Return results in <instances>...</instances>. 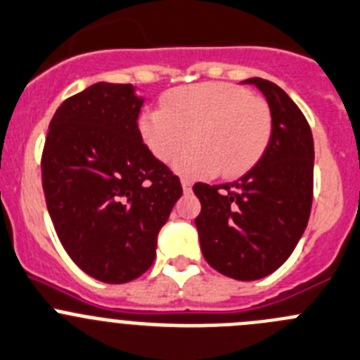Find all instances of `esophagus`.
I'll use <instances>...</instances> for the list:
<instances>
[{
    "mask_svg": "<svg viewBox=\"0 0 360 360\" xmlns=\"http://www.w3.org/2000/svg\"><path fill=\"white\" fill-rule=\"evenodd\" d=\"M182 189L184 193H191L193 191V182H191L189 178H182Z\"/></svg>",
    "mask_w": 360,
    "mask_h": 360,
    "instance_id": "obj_1",
    "label": "esophagus"
}]
</instances>
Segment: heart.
I'll list each match as a JSON object with an SVG mask.
<instances>
[{"label": "heart", "mask_w": 360, "mask_h": 360, "mask_svg": "<svg viewBox=\"0 0 360 360\" xmlns=\"http://www.w3.org/2000/svg\"><path fill=\"white\" fill-rule=\"evenodd\" d=\"M139 134L150 152L187 176H240L251 169L272 136V116L263 98L231 83L174 88L160 109L139 116Z\"/></svg>", "instance_id": "b5f03b06"}]
</instances>
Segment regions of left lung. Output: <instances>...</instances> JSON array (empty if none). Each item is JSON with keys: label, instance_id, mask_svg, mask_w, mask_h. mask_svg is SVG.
Wrapping results in <instances>:
<instances>
[{"label": "left lung", "instance_id": "1", "mask_svg": "<svg viewBox=\"0 0 360 360\" xmlns=\"http://www.w3.org/2000/svg\"><path fill=\"white\" fill-rule=\"evenodd\" d=\"M255 84L270 108L272 136L262 159L237 182L193 187L201 252L217 272L256 281L279 269L306 229L313 203L314 145L309 123L283 88Z\"/></svg>", "mask_w": 360, "mask_h": 360}]
</instances>
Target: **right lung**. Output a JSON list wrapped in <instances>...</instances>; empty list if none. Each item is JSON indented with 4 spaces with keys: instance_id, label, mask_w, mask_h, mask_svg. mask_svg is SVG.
<instances>
[{
    "instance_id": "add662e5",
    "label": "right lung",
    "mask_w": 360,
    "mask_h": 360,
    "mask_svg": "<svg viewBox=\"0 0 360 360\" xmlns=\"http://www.w3.org/2000/svg\"><path fill=\"white\" fill-rule=\"evenodd\" d=\"M145 98L132 84L97 83L54 112L42 187L58 238L94 279L122 285L155 259L157 235L182 186L143 143Z\"/></svg>"
}]
</instances>
